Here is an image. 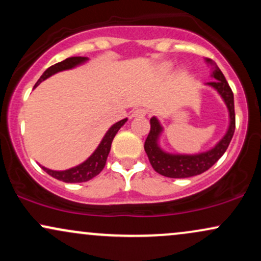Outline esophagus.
Instances as JSON below:
<instances>
[{"instance_id":"obj_1","label":"esophagus","mask_w":261,"mask_h":261,"mask_svg":"<svg viewBox=\"0 0 261 261\" xmlns=\"http://www.w3.org/2000/svg\"><path fill=\"white\" fill-rule=\"evenodd\" d=\"M146 114H147V110L143 109V108H139V109L134 110L133 116L134 118H141V116H145Z\"/></svg>"}]
</instances>
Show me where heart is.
<instances>
[{"label":"heart","instance_id":"b5f03b06","mask_svg":"<svg viewBox=\"0 0 261 261\" xmlns=\"http://www.w3.org/2000/svg\"><path fill=\"white\" fill-rule=\"evenodd\" d=\"M170 68H172V64H167V65L163 66V71H166V72H167V71H169Z\"/></svg>","mask_w":261,"mask_h":261}]
</instances>
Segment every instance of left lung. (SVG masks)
<instances>
[{"instance_id":"1","label":"left lung","mask_w":261,"mask_h":261,"mask_svg":"<svg viewBox=\"0 0 261 261\" xmlns=\"http://www.w3.org/2000/svg\"><path fill=\"white\" fill-rule=\"evenodd\" d=\"M205 62L211 67L210 76L214 79L211 82L205 83V86L215 89L222 98L223 103L226 104L227 110H228V127L222 139L210 149L197 152V153H173L162 148L160 141L162 134L164 133V127L157 116H153L149 120L151 130L146 139L145 151L151 166L161 175L168 176V178H190V176L199 175L206 172L222 157L226 149L228 148L230 140L234 134V97H233L232 89L218 66L210 59H205Z\"/></svg>"}]
</instances>
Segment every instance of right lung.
<instances>
[{"label": "right lung", "mask_w": 261, "mask_h": 261, "mask_svg": "<svg viewBox=\"0 0 261 261\" xmlns=\"http://www.w3.org/2000/svg\"><path fill=\"white\" fill-rule=\"evenodd\" d=\"M88 60L89 59L86 58V56H72V58H68L64 60V61L53 65L51 67L47 68V70L43 73V76L38 80L34 88H37L43 81L51 77L53 74L61 72V71L72 70V68H76L81 65L86 64ZM126 121L127 118L113 124L112 126L109 127V130L107 131L106 135L103 136V139H101L98 147L94 149V152H93L85 162L79 164V166L72 167V168L66 170H53L46 168V167H40L47 173V174L51 175L53 178L59 179V180L65 182H83L91 180L92 178H94L95 175H98L101 170H103L104 166H106L108 154H109L110 152V147H112L114 137H115V135L118 134V131L120 130L121 126H124Z\"/></svg>", "instance_id": "right-lung-1"}]
</instances>
